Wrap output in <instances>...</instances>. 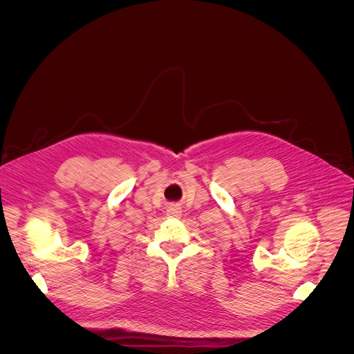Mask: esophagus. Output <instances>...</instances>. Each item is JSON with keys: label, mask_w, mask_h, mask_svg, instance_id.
Masks as SVG:
<instances>
[{"label": "esophagus", "mask_w": 354, "mask_h": 354, "mask_svg": "<svg viewBox=\"0 0 354 354\" xmlns=\"http://www.w3.org/2000/svg\"><path fill=\"white\" fill-rule=\"evenodd\" d=\"M167 216L173 217V218H178V217H181V209H180V207H177V205L169 207V209H167Z\"/></svg>", "instance_id": "34e87169"}]
</instances>
